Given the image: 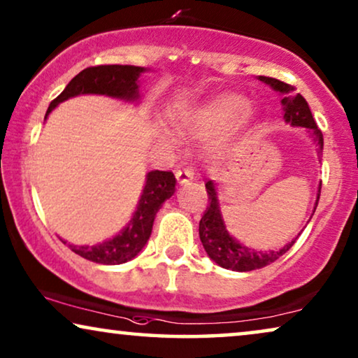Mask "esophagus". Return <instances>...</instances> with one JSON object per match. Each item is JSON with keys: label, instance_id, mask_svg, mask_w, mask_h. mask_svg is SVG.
<instances>
[{"label": "esophagus", "instance_id": "34e87169", "mask_svg": "<svg viewBox=\"0 0 358 358\" xmlns=\"http://www.w3.org/2000/svg\"><path fill=\"white\" fill-rule=\"evenodd\" d=\"M194 169H190V168H184V169H179V171H176V178H178V180L180 184H187V182H190V180L194 179Z\"/></svg>", "mask_w": 358, "mask_h": 358}]
</instances>
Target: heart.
<instances>
[{
	"label": "heart",
	"instance_id": "heart-1",
	"mask_svg": "<svg viewBox=\"0 0 358 358\" xmlns=\"http://www.w3.org/2000/svg\"><path fill=\"white\" fill-rule=\"evenodd\" d=\"M248 110V101L224 92L174 117L176 129L195 135H215L231 127ZM164 136H168L164 134Z\"/></svg>",
	"mask_w": 358,
	"mask_h": 358
}]
</instances>
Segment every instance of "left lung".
I'll return each mask as SVG.
<instances>
[{
	"mask_svg": "<svg viewBox=\"0 0 358 358\" xmlns=\"http://www.w3.org/2000/svg\"><path fill=\"white\" fill-rule=\"evenodd\" d=\"M259 80L266 83L275 90L278 94L282 96V106H283V119L288 124L293 127H305V129H310L313 131V138L317 141L320 145V150H322V134L321 130L317 129L315 119H313V114L310 110V106L305 101V97L301 94H296L295 86L287 85V83L278 81L275 78L268 76H259ZM205 189H207L208 194V207L203 212V217L200 218L199 223V234L200 241L203 244V249L207 251L208 257L218 264L220 267L229 268V271L236 272H249L256 271V268H262L268 266V264L275 262L278 257L283 256L288 249H290L293 244H295V239L292 243H288L278 251H256V249L246 248L243 244H239L233 236H229L227 231V227H224L222 212H220V203L217 197V190H215V184L212 180H208L205 184ZM321 195V184L320 190H317V199L315 203V210L317 207V200H320ZM315 213V212H313Z\"/></svg>",
	"mask_w": 358,
	"mask_h": 358,
	"instance_id": "obj_1",
	"label": "left lung"
}]
</instances>
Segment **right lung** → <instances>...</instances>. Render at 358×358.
Segmentation results:
<instances>
[{
  "label": "right lung",
  "instance_id": "add662e5",
  "mask_svg": "<svg viewBox=\"0 0 358 358\" xmlns=\"http://www.w3.org/2000/svg\"><path fill=\"white\" fill-rule=\"evenodd\" d=\"M145 71V68L131 65H99L86 68L68 83V86L57 99L50 102L45 119L60 102L80 94H104L134 102L140 97L138 78ZM174 190L176 178L171 171H151L146 174L143 194L136 205L134 217L119 234L94 246H75V244H68V246L78 256L96 264L115 266V264L131 261L148 243L156 213L164 200L174 194ZM63 243L66 244V241Z\"/></svg>",
  "mask_w": 358,
  "mask_h": 358
}]
</instances>
